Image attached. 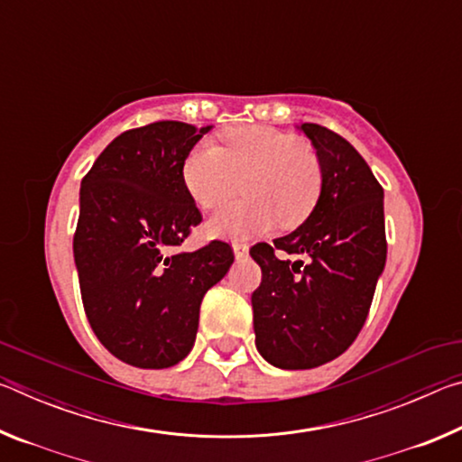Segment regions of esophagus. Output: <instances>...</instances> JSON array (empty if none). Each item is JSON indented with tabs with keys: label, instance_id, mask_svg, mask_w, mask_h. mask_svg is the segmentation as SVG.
<instances>
[{
	"label": "esophagus",
	"instance_id": "obj_1",
	"mask_svg": "<svg viewBox=\"0 0 462 462\" xmlns=\"http://www.w3.org/2000/svg\"><path fill=\"white\" fill-rule=\"evenodd\" d=\"M232 250H234V256H236L238 261L240 259H246V256H248V246L242 245V242H234Z\"/></svg>",
	"mask_w": 462,
	"mask_h": 462
}]
</instances>
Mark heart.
<instances>
[{
    "mask_svg": "<svg viewBox=\"0 0 462 462\" xmlns=\"http://www.w3.org/2000/svg\"><path fill=\"white\" fill-rule=\"evenodd\" d=\"M185 191L199 208L220 209L240 189L246 199L222 209L209 232L245 238L281 226L293 228L316 208L322 167L301 138L269 126H236L224 132L222 148L193 146L181 167Z\"/></svg>",
    "mask_w": 462,
    "mask_h": 462,
    "instance_id": "obj_1",
    "label": "heart"
}]
</instances>
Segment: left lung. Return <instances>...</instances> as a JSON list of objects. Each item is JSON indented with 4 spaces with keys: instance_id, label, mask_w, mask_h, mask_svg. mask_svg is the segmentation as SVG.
Returning a JSON list of instances; mask_svg holds the SVG:
<instances>
[{
    "instance_id": "left-lung-1",
    "label": "left lung",
    "mask_w": 462,
    "mask_h": 462,
    "mask_svg": "<svg viewBox=\"0 0 462 462\" xmlns=\"http://www.w3.org/2000/svg\"><path fill=\"white\" fill-rule=\"evenodd\" d=\"M300 128L316 148L322 191L308 220L250 248L263 281L253 293L256 348L279 369H314L361 332L385 269L383 187L356 148L318 124ZM303 254L302 262L276 253Z\"/></svg>"
}]
</instances>
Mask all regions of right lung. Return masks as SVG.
<instances>
[{
    "instance_id": "add662e5",
    "label": "right lung",
    "mask_w": 462,
    "mask_h": 462,
    "mask_svg": "<svg viewBox=\"0 0 462 462\" xmlns=\"http://www.w3.org/2000/svg\"><path fill=\"white\" fill-rule=\"evenodd\" d=\"M209 130L154 122L124 132L81 181L73 254L85 314L109 353L140 369L189 355L203 295L234 263L220 240L175 250L201 222L181 167Z\"/></svg>"
}]
</instances>
